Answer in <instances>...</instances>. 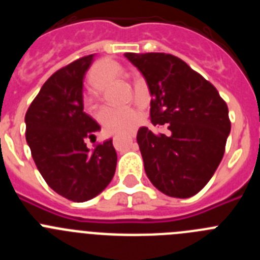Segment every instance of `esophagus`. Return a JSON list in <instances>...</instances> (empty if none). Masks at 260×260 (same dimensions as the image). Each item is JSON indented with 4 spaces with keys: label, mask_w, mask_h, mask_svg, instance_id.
I'll list each match as a JSON object with an SVG mask.
<instances>
[{
    "label": "esophagus",
    "mask_w": 260,
    "mask_h": 260,
    "mask_svg": "<svg viewBox=\"0 0 260 260\" xmlns=\"http://www.w3.org/2000/svg\"><path fill=\"white\" fill-rule=\"evenodd\" d=\"M133 138H134V133H133V134L128 135V139H130V141H133Z\"/></svg>",
    "instance_id": "obj_1"
}]
</instances>
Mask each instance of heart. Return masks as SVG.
Returning a JSON list of instances; mask_svg holds the SVG:
<instances>
[{"label":"heart","mask_w":260,"mask_h":260,"mask_svg":"<svg viewBox=\"0 0 260 260\" xmlns=\"http://www.w3.org/2000/svg\"><path fill=\"white\" fill-rule=\"evenodd\" d=\"M121 75V68L116 62L102 59L92 66L88 75V82L93 89H102L107 82ZM99 123L108 134L127 133L135 127L139 113L132 107H104L96 114Z\"/></svg>","instance_id":"b5f03b06"}]
</instances>
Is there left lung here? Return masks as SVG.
Masks as SVG:
<instances>
[{"mask_svg":"<svg viewBox=\"0 0 260 260\" xmlns=\"http://www.w3.org/2000/svg\"><path fill=\"white\" fill-rule=\"evenodd\" d=\"M148 84L151 122L171 135L138 130L144 171L156 189L190 198L207 185L231 133L228 105L217 89L185 61L168 53H125Z\"/></svg>","mask_w":260,"mask_h":260,"instance_id":"obj_1","label":"left lung"}]
</instances>
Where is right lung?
Wrapping results in <instances>:
<instances>
[{
	"instance_id": "right-lung-1",
	"label": "right lung",
	"mask_w": 260,
	"mask_h": 260,
	"mask_svg": "<svg viewBox=\"0 0 260 260\" xmlns=\"http://www.w3.org/2000/svg\"><path fill=\"white\" fill-rule=\"evenodd\" d=\"M93 54L57 70L43 84L26 113V141L50 189L73 202L95 198L116 172L112 139L87 148L100 126L83 112V78Z\"/></svg>"
}]
</instances>
